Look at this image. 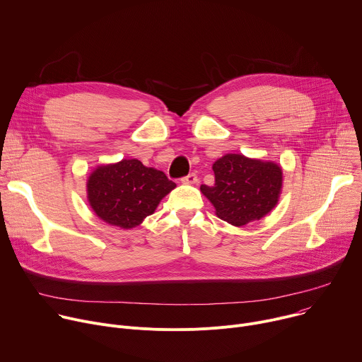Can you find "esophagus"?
Segmentation results:
<instances>
[{"instance_id": "esophagus-1", "label": "esophagus", "mask_w": 362, "mask_h": 362, "mask_svg": "<svg viewBox=\"0 0 362 362\" xmlns=\"http://www.w3.org/2000/svg\"><path fill=\"white\" fill-rule=\"evenodd\" d=\"M198 180H197V175L194 174V173H191V174H188V175H185V177H182L181 178V182L182 184H195Z\"/></svg>"}]
</instances>
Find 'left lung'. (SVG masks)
Listing matches in <instances>:
<instances>
[{
    "label": "left lung",
    "instance_id": "obj_1",
    "mask_svg": "<svg viewBox=\"0 0 362 362\" xmlns=\"http://www.w3.org/2000/svg\"><path fill=\"white\" fill-rule=\"evenodd\" d=\"M214 185L199 189L216 207L218 218L245 226L264 217L277 203L282 170L274 163L227 153L213 165Z\"/></svg>",
    "mask_w": 362,
    "mask_h": 362
}]
</instances>
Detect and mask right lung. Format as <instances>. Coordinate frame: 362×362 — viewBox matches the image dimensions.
<instances>
[{"mask_svg":"<svg viewBox=\"0 0 362 362\" xmlns=\"http://www.w3.org/2000/svg\"><path fill=\"white\" fill-rule=\"evenodd\" d=\"M175 182L138 159H122L96 168L88 181L89 204L99 218L120 228H134L151 216Z\"/></svg>","mask_w":362,"mask_h":362,"instance_id":"add662e5","label":"right lung"}]
</instances>
